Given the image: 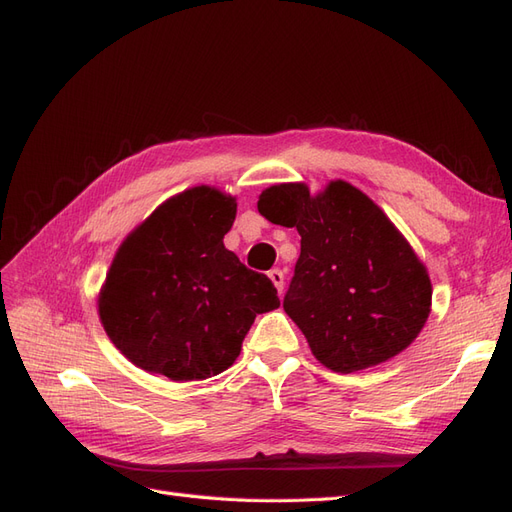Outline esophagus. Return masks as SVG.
<instances>
[{
	"instance_id": "1",
	"label": "esophagus",
	"mask_w": 512,
	"mask_h": 512,
	"mask_svg": "<svg viewBox=\"0 0 512 512\" xmlns=\"http://www.w3.org/2000/svg\"><path fill=\"white\" fill-rule=\"evenodd\" d=\"M269 277H271L273 286L277 288V292L282 294V290H284V273H282L280 269H271V271H269Z\"/></svg>"
}]
</instances>
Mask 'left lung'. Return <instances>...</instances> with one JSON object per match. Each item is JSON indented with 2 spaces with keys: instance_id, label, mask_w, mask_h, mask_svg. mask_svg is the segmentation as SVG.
Wrapping results in <instances>:
<instances>
[{
  "instance_id": "left-lung-1",
  "label": "left lung",
  "mask_w": 512,
  "mask_h": 512,
  "mask_svg": "<svg viewBox=\"0 0 512 512\" xmlns=\"http://www.w3.org/2000/svg\"><path fill=\"white\" fill-rule=\"evenodd\" d=\"M262 218L301 235L284 312L316 359L337 374L386 363L423 331L427 267L374 200L344 179L316 194L277 183L258 196Z\"/></svg>"
}]
</instances>
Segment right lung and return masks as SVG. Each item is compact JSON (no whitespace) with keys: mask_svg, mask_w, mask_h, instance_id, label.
Wrapping results in <instances>:
<instances>
[{"mask_svg":"<svg viewBox=\"0 0 512 512\" xmlns=\"http://www.w3.org/2000/svg\"><path fill=\"white\" fill-rule=\"evenodd\" d=\"M237 198L183 190L121 241L98 294L106 335L130 363L175 382L237 361L256 314L280 307L267 275L224 247Z\"/></svg>","mask_w":512,"mask_h":512,"instance_id":"right-lung-1","label":"right lung"}]
</instances>
